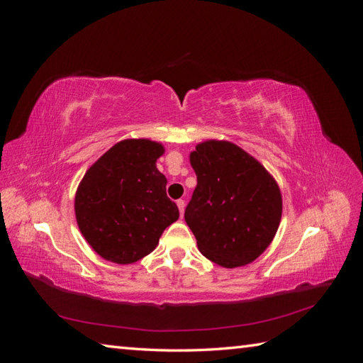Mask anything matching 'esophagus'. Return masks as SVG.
Wrapping results in <instances>:
<instances>
[{
    "mask_svg": "<svg viewBox=\"0 0 363 363\" xmlns=\"http://www.w3.org/2000/svg\"><path fill=\"white\" fill-rule=\"evenodd\" d=\"M177 206H179V211H180V215L183 216V212H184V206H186L184 200H177Z\"/></svg>",
    "mask_w": 363,
    "mask_h": 363,
    "instance_id": "1",
    "label": "esophagus"
}]
</instances>
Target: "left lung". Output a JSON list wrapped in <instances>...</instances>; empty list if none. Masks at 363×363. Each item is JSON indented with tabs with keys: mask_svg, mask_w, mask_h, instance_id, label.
<instances>
[{
	"mask_svg": "<svg viewBox=\"0 0 363 363\" xmlns=\"http://www.w3.org/2000/svg\"><path fill=\"white\" fill-rule=\"evenodd\" d=\"M196 188L184 219L201 255L236 268L256 260L281 219L277 182L247 151L227 140H206L191 152Z\"/></svg>",
	"mask_w": 363,
	"mask_h": 363,
	"instance_id": "8db88e82",
	"label": "left lung"
}]
</instances>
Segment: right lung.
<instances>
[{"mask_svg":"<svg viewBox=\"0 0 363 363\" xmlns=\"http://www.w3.org/2000/svg\"><path fill=\"white\" fill-rule=\"evenodd\" d=\"M164 148L150 139L115 144L86 171L75 192V218L84 239L103 259L138 262L179 219L167 195V177L156 168Z\"/></svg>","mask_w":363,"mask_h":363,"instance_id":"1","label":"right lung"}]
</instances>
